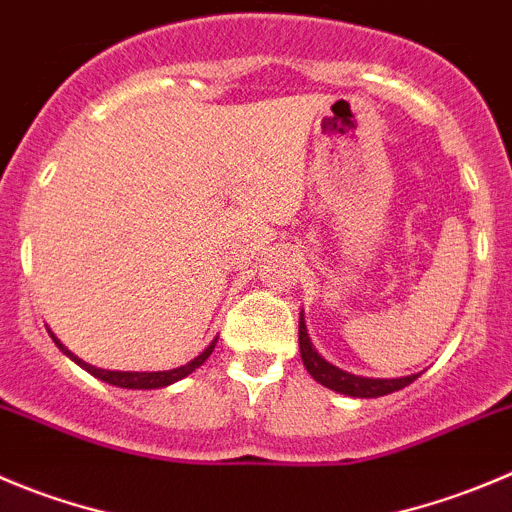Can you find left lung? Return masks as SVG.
I'll return each instance as SVG.
<instances>
[{
  "label": "left lung",
  "mask_w": 512,
  "mask_h": 512,
  "mask_svg": "<svg viewBox=\"0 0 512 512\" xmlns=\"http://www.w3.org/2000/svg\"><path fill=\"white\" fill-rule=\"evenodd\" d=\"M298 341H300V356H303L305 369L310 371L318 384L328 386V389L338 391V394L358 396V399H376V396L391 394V391H399L404 386L412 384L414 379H419V374L404 376V379H364V376H353L348 371L336 369L333 364H328L326 358L318 356V351L310 343L308 331H305L303 313H300V328H298Z\"/></svg>",
  "instance_id": "left-lung-1"
}]
</instances>
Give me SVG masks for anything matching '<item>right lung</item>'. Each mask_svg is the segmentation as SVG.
Masks as SVG:
<instances>
[{
  "mask_svg": "<svg viewBox=\"0 0 512 512\" xmlns=\"http://www.w3.org/2000/svg\"><path fill=\"white\" fill-rule=\"evenodd\" d=\"M50 336H52V333H50ZM52 338H55V336H52ZM55 343L62 348V351L68 353L70 358H73L75 364L83 366V369L88 371V374H93L95 379L105 381V384L121 386V389H161V386L174 384V381L184 379V376H189L191 371L199 369V366H202L204 361H207V358L212 356L214 343H217V341L209 343V346L204 348V351L199 353V356L194 358V361H189V364H186V366H179V369H171V371H151V374H146V371H105V369H95V366L85 364V361H80L78 356H73V353H70L68 348L62 346V343L57 341V338H55Z\"/></svg>",
  "mask_w": 512,
  "mask_h": 512,
  "instance_id": "obj_1",
  "label": "right lung"
}]
</instances>
